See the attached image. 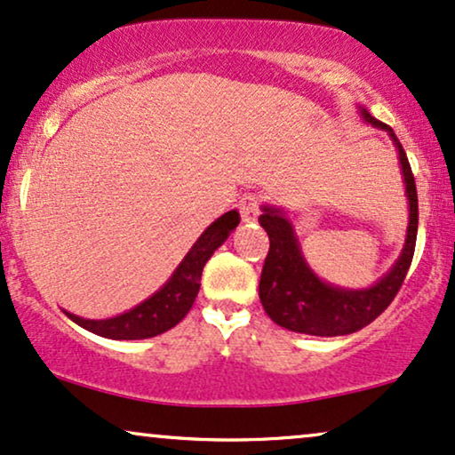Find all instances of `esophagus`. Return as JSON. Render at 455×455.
Here are the masks:
<instances>
[{
  "label": "esophagus",
  "mask_w": 455,
  "mask_h": 455,
  "mask_svg": "<svg viewBox=\"0 0 455 455\" xmlns=\"http://www.w3.org/2000/svg\"><path fill=\"white\" fill-rule=\"evenodd\" d=\"M239 212L243 222H256L258 216H260V197L256 193H245L239 201Z\"/></svg>",
  "instance_id": "obj_1"
}]
</instances>
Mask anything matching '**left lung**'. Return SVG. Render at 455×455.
Segmentation results:
<instances>
[{"instance_id": "1", "label": "left lung", "mask_w": 455, "mask_h": 455, "mask_svg": "<svg viewBox=\"0 0 455 455\" xmlns=\"http://www.w3.org/2000/svg\"><path fill=\"white\" fill-rule=\"evenodd\" d=\"M359 111L365 124L387 132L399 153L405 195L410 201V222H407L403 250L388 273L365 290L331 285L319 279L304 260L300 241L285 212L273 205H262L258 222L268 233L270 247L258 291L268 317L290 331L308 333V336H344V333L359 331L387 310L410 270L418 235V193L410 161L399 138L387 124L371 117L363 107H359Z\"/></svg>"}]
</instances>
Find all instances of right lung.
Returning a JSON list of instances; mask_svg holds the SVG:
<instances>
[{"instance_id":"right-lung-1","label":"right lung","mask_w":455,"mask_h":455,"mask_svg":"<svg viewBox=\"0 0 455 455\" xmlns=\"http://www.w3.org/2000/svg\"><path fill=\"white\" fill-rule=\"evenodd\" d=\"M239 220V212L231 210L212 222L195 241L188 254L182 258V262L178 264L174 275L161 285V290L155 291L145 302L136 304L134 308L108 319H84L65 310L67 317L84 330L96 333V336L111 338V340H145V338L159 336V333L172 330L191 310L195 298L199 294V281L205 262L237 228Z\"/></svg>"}]
</instances>
